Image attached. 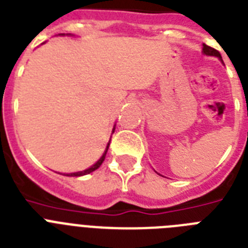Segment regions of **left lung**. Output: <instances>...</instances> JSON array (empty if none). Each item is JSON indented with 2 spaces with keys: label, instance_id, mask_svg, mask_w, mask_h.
Wrapping results in <instances>:
<instances>
[{
  "label": "left lung",
  "instance_id": "obj_1",
  "mask_svg": "<svg viewBox=\"0 0 248 248\" xmlns=\"http://www.w3.org/2000/svg\"><path fill=\"white\" fill-rule=\"evenodd\" d=\"M202 51H204L205 54H208V56H217V57L222 58V56H220L219 51H217V49H214V48L209 47V46H206V44H204V47H202Z\"/></svg>",
  "mask_w": 248,
  "mask_h": 248
}]
</instances>
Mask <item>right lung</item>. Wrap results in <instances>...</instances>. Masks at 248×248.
<instances>
[{
  "label": "right lung",
  "mask_w": 248,
  "mask_h": 248,
  "mask_svg": "<svg viewBox=\"0 0 248 248\" xmlns=\"http://www.w3.org/2000/svg\"><path fill=\"white\" fill-rule=\"evenodd\" d=\"M108 148H109V142H108V145H107V149H106V152H104V154L102 155V158L98 160V162L94 164V166H92L90 168H88V170H82V172H76V173H70V174H67V176H75V177H78V176H84V174H88V173H92L93 170H98L100 166H102V163L104 162V159H106V154H107V150H108Z\"/></svg>",
  "instance_id": "add662e5"
}]
</instances>
